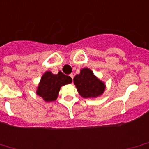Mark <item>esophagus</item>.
Here are the masks:
<instances>
[{
  "instance_id": "esophagus-1",
  "label": "esophagus",
  "mask_w": 149,
  "mask_h": 149,
  "mask_svg": "<svg viewBox=\"0 0 149 149\" xmlns=\"http://www.w3.org/2000/svg\"><path fill=\"white\" fill-rule=\"evenodd\" d=\"M70 77H71L72 79H73V73H71V74H70Z\"/></svg>"
}]
</instances>
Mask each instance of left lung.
<instances>
[{"mask_svg":"<svg viewBox=\"0 0 149 149\" xmlns=\"http://www.w3.org/2000/svg\"><path fill=\"white\" fill-rule=\"evenodd\" d=\"M77 91L83 98H97L102 95L106 86L103 81L94 74L88 68H84L80 70L73 79Z\"/></svg>","mask_w":149,"mask_h":149,"instance_id":"8db88e82","label":"left lung"}]
</instances>
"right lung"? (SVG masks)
<instances>
[{"instance_id":"1","label":"right lung","mask_w":149,"mask_h":149,"mask_svg":"<svg viewBox=\"0 0 149 149\" xmlns=\"http://www.w3.org/2000/svg\"><path fill=\"white\" fill-rule=\"evenodd\" d=\"M70 83H72L71 78L61 71L58 74L46 71L42 76L36 93L46 102H50L57 100L61 86Z\"/></svg>"}]
</instances>
